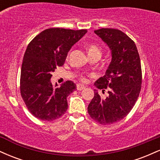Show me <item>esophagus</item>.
I'll return each instance as SVG.
<instances>
[{"mask_svg": "<svg viewBox=\"0 0 160 160\" xmlns=\"http://www.w3.org/2000/svg\"><path fill=\"white\" fill-rule=\"evenodd\" d=\"M85 88L86 86L82 85V84H78V85H77V89H78V90H82V89H84Z\"/></svg>", "mask_w": 160, "mask_h": 160, "instance_id": "1", "label": "esophagus"}]
</instances>
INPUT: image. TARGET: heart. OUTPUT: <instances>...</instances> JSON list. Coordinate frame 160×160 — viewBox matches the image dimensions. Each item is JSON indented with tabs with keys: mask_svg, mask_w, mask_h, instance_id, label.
<instances>
[{
	"mask_svg": "<svg viewBox=\"0 0 160 160\" xmlns=\"http://www.w3.org/2000/svg\"><path fill=\"white\" fill-rule=\"evenodd\" d=\"M87 51L89 56H93V55H99V56H101V53H102L101 49L99 48L98 47H97L96 45L94 44H90L88 46ZM80 78H81L82 81H86V78L85 76H83V75H81V76H80Z\"/></svg>",
	"mask_w": 160,
	"mask_h": 160,
	"instance_id": "heart-1",
	"label": "heart"
}]
</instances>
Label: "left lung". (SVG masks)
I'll return each instance as SVG.
<instances>
[{
  "label": "left lung",
  "instance_id": "left-lung-1",
  "mask_svg": "<svg viewBox=\"0 0 160 160\" xmlns=\"http://www.w3.org/2000/svg\"><path fill=\"white\" fill-rule=\"evenodd\" d=\"M111 50L112 59L105 75L94 85L108 96L102 98L97 89L88 106L92 119L102 125L119 122L128 114L141 92L142 73L140 56L129 37L120 30L101 28L94 32Z\"/></svg>",
  "mask_w": 160,
  "mask_h": 160
}]
</instances>
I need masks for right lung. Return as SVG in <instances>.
Segmentation results:
<instances>
[{"label":"right lung","instance_id":"add662e5","mask_svg":"<svg viewBox=\"0 0 160 160\" xmlns=\"http://www.w3.org/2000/svg\"><path fill=\"white\" fill-rule=\"evenodd\" d=\"M86 32V29L52 28L40 32L28 45L22 65L20 92L28 110L39 120L52 121L67 111V97L77 89L76 84L68 80L54 87L50 79L56 67L64 65L72 46Z\"/></svg>","mask_w":160,"mask_h":160}]
</instances>
